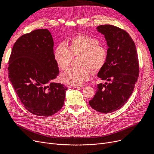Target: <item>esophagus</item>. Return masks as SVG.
Returning a JSON list of instances; mask_svg holds the SVG:
<instances>
[{"mask_svg":"<svg viewBox=\"0 0 154 154\" xmlns=\"http://www.w3.org/2000/svg\"><path fill=\"white\" fill-rule=\"evenodd\" d=\"M84 87V85H82V86H75V85H74V86H73V87H74V88H77V89H81V88H82Z\"/></svg>","mask_w":154,"mask_h":154,"instance_id":"esophagus-1","label":"esophagus"}]
</instances>
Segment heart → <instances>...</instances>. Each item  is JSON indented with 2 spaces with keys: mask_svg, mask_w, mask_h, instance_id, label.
Masks as SVG:
<instances>
[{
  "mask_svg": "<svg viewBox=\"0 0 154 154\" xmlns=\"http://www.w3.org/2000/svg\"><path fill=\"white\" fill-rule=\"evenodd\" d=\"M97 38L84 34H78L73 37L69 47L60 44L54 51V59L58 67L66 70L74 57L81 56L80 68H72L63 73L60 80L72 85H81L88 81L95 71L100 70L106 64L108 56L107 47L100 44Z\"/></svg>",
  "mask_w": 154,
  "mask_h": 154,
  "instance_id": "1",
  "label": "heart"
}]
</instances>
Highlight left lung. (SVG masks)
<instances>
[{
    "mask_svg": "<svg viewBox=\"0 0 154 154\" xmlns=\"http://www.w3.org/2000/svg\"><path fill=\"white\" fill-rule=\"evenodd\" d=\"M97 29L109 47L107 62L97 76L109 83L97 85L88 103L94 110L107 114L122 107L132 94L139 77V59L134 40L125 30L109 24Z\"/></svg>",
    "mask_w": 154,
    "mask_h": 154,
    "instance_id": "left-lung-1",
    "label": "left lung"
}]
</instances>
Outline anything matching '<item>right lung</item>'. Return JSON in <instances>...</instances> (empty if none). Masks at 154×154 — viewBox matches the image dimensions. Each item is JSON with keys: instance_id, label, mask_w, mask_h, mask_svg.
Segmentation results:
<instances>
[{"instance_id": "add662e5", "label": "right lung", "mask_w": 154, "mask_h": 154, "mask_svg": "<svg viewBox=\"0 0 154 154\" xmlns=\"http://www.w3.org/2000/svg\"><path fill=\"white\" fill-rule=\"evenodd\" d=\"M53 47L48 30L36 29L16 40L9 60L8 74L16 94L25 108L38 116L57 112L67 90L52 82L59 74Z\"/></svg>"}]
</instances>
